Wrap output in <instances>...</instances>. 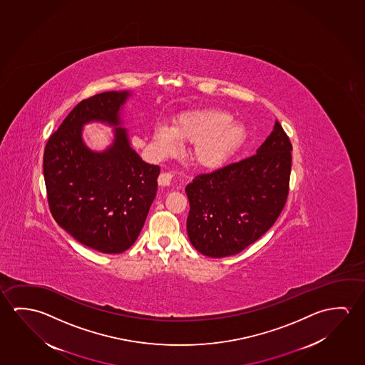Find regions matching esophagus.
Here are the masks:
<instances>
[{"label": "esophagus", "instance_id": "34e87169", "mask_svg": "<svg viewBox=\"0 0 365 365\" xmlns=\"http://www.w3.org/2000/svg\"><path fill=\"white\" fill-rule=\"evenodd\" d=\"M170 180H172V174L163 172L158 178V183H159V185H170Z\"/></svg>", "mask_w": 365, "mask_h": 365}]
</instances>
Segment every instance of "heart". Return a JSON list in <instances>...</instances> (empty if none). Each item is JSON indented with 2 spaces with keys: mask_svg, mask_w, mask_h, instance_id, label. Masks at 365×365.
Returning <instances> with one entry per match:
<instances>
[{
  "mask_svg": "<svg viewBox=\"0 0 365 365\" xmlns=\"http://www.w3.org/2000/svg\"><path fill=\"white\" fill-rule=\"evenodd\" d=\"M154 144L163 154H169L178 140L183 144L195 143L193 163L205 169L224 165L240 149L247 138L245 125L233 122V115L219 109H197L180 114L173 125H156Z\"/></svg>",
  "mask_w": 365,
  "mask_h": 365,
  "instance_id": "1",
  "label": "heart"
}]
</instances>
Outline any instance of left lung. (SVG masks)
I'll return each mask as SVG.
<instances>
[{"label": "left lung", "mask_w": 365, "mask_h": 365, "mask_svg": "<svg viewBox=\"0 0 365 365\" xmlns=\"http://www.w3.org/2000/svg\"><path fill=\"white\" fill-rule=\"evenodd\" d=\"M292 150L287 132L276 122L257 154L198 174L187 185V233L200 253L233 256L275 224L289 195Z\"/></svg>", "instance_id": "left-lung-1"}]
</instances>
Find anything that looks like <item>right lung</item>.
<instances>
[{"label":"right lung","mask_w":365,"mask_h":365,"mask_svg":"<svg viewBox=\"0 0 365 365\" xmlns=\"http://www.w3.org/2000/svg\"><path fill=\"white\" fill-rule=\"evenodd\" d=\"M127 91H107L78 103L49 136L43 173L56 222L81 245L102 253L128 250L144 227L158 191L159 165L145 163L120 125ZM116 125L114 145L94 153L82 143V125Z\"/></svg>","instance_id":"right-lung-1"}]
</instances>
